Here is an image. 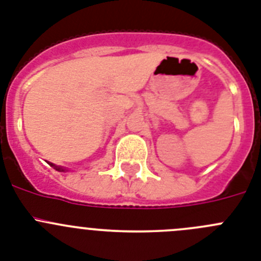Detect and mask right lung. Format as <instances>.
<instances>
[{
  "label": "right lung",
  "instance_id": "1",
  "mask_svg": "<svg viewBox=\"0 0 261 261\" xmlns=\"http://www.w3.org/2000/svg\"><path fill=\"white\" fill-rule=\"evenodd\" d=\"M49 165H50V166H53V167L56 168V170H59V171H64V168H61V167H57V166H55V165H53V163H49Z\"/></svg>",
  "mask_w": 261,
  "mask_h": 261
}]
</instances>
